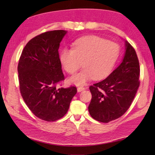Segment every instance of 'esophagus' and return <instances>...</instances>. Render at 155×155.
<instances>
[{
    "instance_id": "obj_1",
    "label": "esophagus",
    "mask_w": 155,
    "mask_h": 155,
    "mask_svg": "<svg viewBox=\"0 0 155 155\" xmlns=\"http://www.w3.org/2000/svg\"><path fill=\"white\" fill-rule=\"evenodd\" d=\"M85 88L83 87H78L77 88V91H78V92H81V91L85 90Z\"/></svg>"
}]
</instances>
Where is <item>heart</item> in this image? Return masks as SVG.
<instances>
[{"label": "heart", "mask_w": 155, "mask_h": 155, "mask_svg": "<svg viewBox=\"0 0 155 155\" xmlns=\"http://www.w3.org/2000/svg\"><path fill=\"white\" fill-rule=\"evenodd\" d=\"M119 47L97 36L84 37L76 41L73 49L64 48L60 61L67 72L74 74L81 66L83 69L68 78V82L82 85L94 78L101 80L111 74L119 57Z\"/></svg>", "instance_id": "b5f03b06"}]
</instances>
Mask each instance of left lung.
I'll return each mask as SVG.
<instances>
[{"instance_id": "left-lung-1", "label": "left lung", "mask_w": 155, "mask_h": 155, "mask_svg": "<svg viewBox=\"0 0 155 155\" xmlns=\"http://www.w3.org/2000/svg\"><path fill=\"white\" fill-rule=\"evenodd\" d=\"M140 64L133 46L125 41L122 61L105 79L90 86L88 110L94 119L107 123L121 117L129 108L140 86Z\"/></svg>"}]
</instances>
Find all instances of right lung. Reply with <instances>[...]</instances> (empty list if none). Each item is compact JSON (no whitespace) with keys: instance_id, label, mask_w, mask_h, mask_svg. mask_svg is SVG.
I'll list each match as a JSON object with an SVG mask.
<instances>
[{"instance_id":"1","label":"right lung","mask_w":155,"mask_h":155,"mask_svg":"<svg viewBox=\"0 0 155 155\" xmlns=\"http://www.w3.org/2000/svg\"><path fill=\"white\" fill-rule=\"evenodd\" d=\"M68 31H51L28 41L23 49L18 65L20 90L33 114L47 122L64 117L68 111L77 88H56L64 79L59 48Z\"/></svg>"}]
</instances>
